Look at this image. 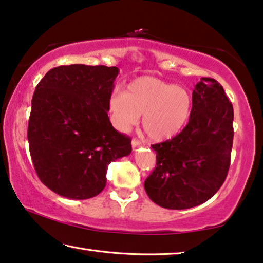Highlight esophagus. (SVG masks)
<instances>
[{"mask_svg":"<svg viewBox=\"0 0 263 263\" xmlns=\"http://www.w3.org/2000/svg\"><path fill=\"white\" fill-rule=\"evenodd\" d=\"M141 144V142L139 140H136V139H133L132 140V146H133V148H136V147H139Z\"/></svg>","mask_w":263,"mask_h":263,"instance_id":"34e87169","label":"esophagus"}]
</instances>
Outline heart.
Segmentation results:
<instances>
[{
    "label": "heart",
    "mask_w": 263,
    "mask_h": 263,
    "mask_svg": "<svg viewBox=\"0 0 263 263\" xmlns=\"http://www.w3.org/2000/svg\"><path fill=\"white\" fill-rule=\"evenodd\" d=\"M108 106L117 130L128 132L142 115L141 125L147 138L163 142L177 136L187 124L192 96L185 87L142 76L129 83L125 92L115 91Z\"/></svg>",
    "instance_id": "1"
}]
</instances>
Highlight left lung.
<instances>
[{"label":"left lung","mask_w":263,"mask_h":263,"mask_svg":"<svg viewBox=\"0 0 263 263\" xmlns=\"http://www.w3.org/2000/svg\"><path fill=\"white\" fill-rule=\"evenodd\" d=\"M233 121V104L223 86L212 78H201L192 92L187 125L173 139L152 144L157 167L144 180L148 197L171 210L210 199L229 171Z\"/></svg>","instance_id":"obj_1"}]
</instances>
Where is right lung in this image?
Listing matches in <instances>:
<instances>
[{"instance_id":"1","label":"right lung","mask_w":263,"mask_h":263,"mask_svg":"<svg viewBox=\"0 0 263 263\" xmlns=\"http://www.w3.org/2000/svg\"><path fill=\"white\" fill-rule=\"evenodd\" d=\"M116 66L83 64L49 70L36 85L28 122L34 168L44 185L70 199L103 191L110 162L127 157L132 140L110 123Z\"/></svg>"}]
</instances>
